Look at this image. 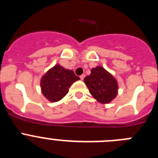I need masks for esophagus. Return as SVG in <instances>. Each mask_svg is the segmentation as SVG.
Here are the masks:
<instances>
[{"instance_id": "obj_1", "label": "esophagus", "mask_w": 158, "mask_h": 158, "mask_svg": "<svg viewBox=\"0 0 158 158\" xmlns=\"http://www.w3.org/2000/svg\"><path fill=\"white\" fill-rule=\"evenodd\" d=\"M85 74H82V75H81V76H80L81 80H84V78H85Z\"/></svg>"}]
</instances>
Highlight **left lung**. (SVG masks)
<instances>
[{
    "instance_id": "8db88e82",
    "label": "left lung",
    "mask_w": 158,
    "mask_h": 158,
    "mask_svg": "<svg viewBox=\"0 0 158 158\" xmlns=\"http://www.w3.org/2000/svg\"><path fill=\"white\" fill-rule=\"evenodd\" d=\"M84 81L89 93L101 104H108L118 93V83L115 78L101 66L91 69V74L85 77Z\"/></svg>"
}]
</instances>
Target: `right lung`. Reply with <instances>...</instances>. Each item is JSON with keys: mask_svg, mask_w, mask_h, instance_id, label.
I'll return each instance as SVG.
<instances>
[{"mask_svg": "<svg viewBox=\"0 0 158 158\" xmlns=\"http://www.w3.org/2000/svg\"><path fill=\"white\" fill-rule=\"evenodd\" d=\"M80 80L73 70L55 65L42 77L40 86L43 96L51 102L62 100L73 82Z\"/></svg>", "mask_w": 158, "mask_h": 158, "instance_id": "obj_1", "label": "right lung"}]
</instances>
